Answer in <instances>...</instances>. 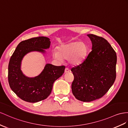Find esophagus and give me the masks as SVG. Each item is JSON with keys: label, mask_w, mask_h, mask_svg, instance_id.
<instances>
[{"label": "esophagus", "mask_w": 128, "mask_h": 128, "mask_svg": "<svg viewBox=\"0 0 128 128\" xmlns=\"http://www.w3.org/2000/svg\"><path fill=\"white\" fill-rule=\"evenodd\" d=\"M70 72L69 68H65V73H68V72Z\"/></svg>", "instance_id": "esophagus-1"}]
</instances>
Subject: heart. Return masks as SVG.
<instances>
[{
    "mask_svg": "<svg viewBox=\"0 0 128 128\" xmlns=\"http://www.w3.org/2000/svg\"><path fill=\"white\" fill-rule=\"evenodd\" d=\"M88 51L86 45L83 42H74L60 45L57 51L53 52V57L60 62L68 59L72 65L81 64L86 58Z\"/></svg>",
    "mask_w": 128,
    "mask_h": 128,
    "instance_id": "heart-1",
    "label": "heart"
}]
</instances>
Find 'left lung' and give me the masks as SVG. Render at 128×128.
Wrapping results in <instances>:
<instances>
[{
  "label": "left lung",
  "mask_w": 128,
  "mask_h": 128,
  "mask_svg": "<svg viewBox=\"0 0 128 128\" xmlns=\"http://www.w3.org/2000/svg\"><path fill=\"white\" fill-rule=\"evenodd\" d=\"M92 42L91 51L85 60L71 71L74 76L72 92L78 100L89 102L102 97L116 77V52L103 37L87 35Z\"/></svg>",
  "instance_id": "1"
}]
</instances>
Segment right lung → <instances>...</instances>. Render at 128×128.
I'll return each instance as SVG.
<instances>
[{
  "mask_svg": "<svg viewBox=\"0 0 128 128\" xmlns=\"http://www.w3.org/2000/svg\"><path fill=\"white\" fill-rule=\"evenodd\" d=\"M50 39L45 37L32 38L21 42L16 48L9 62L8 80L11 89L22 100L38 102L50 95L54 83L64 72V66L46 64L38 76L28 77L21 70L22 58L27 54L38 51L44 54L50 48Z\"/></svg>",
  "mask_w": 128,
  "mask_h": 128,
  "instance_id": "1",
  "label": "right lung"
}]
</instances>
